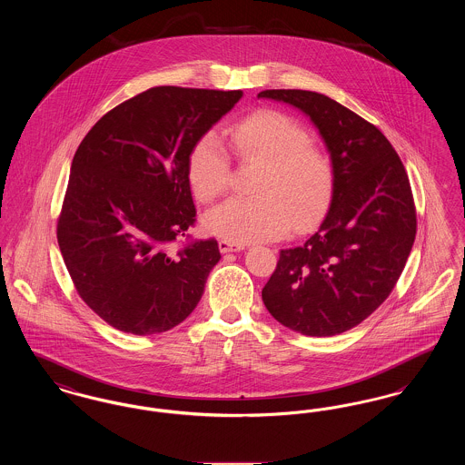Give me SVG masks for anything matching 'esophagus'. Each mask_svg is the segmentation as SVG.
Returning <instances> with one entry per match:
<instances>
[{"label": "esophagus", "instance_id": "esophagus-1", "mask_svg": "<svg viewBox=\"0 0 465 465\" xmlns=\"http://www.w3.org/2000/svg\"><path fill=\"white\" fill-rule=\"evenodd\" d=\"M218 245H220L222 252H237V251H242L245 247L243 243L230 242V241H220Z\"/></svg>", "mask_w": 465, "mask_h": 465}]
</instances>
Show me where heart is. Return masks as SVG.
<instances>
[{"instance_id": "1", "label": "heart", "mask_w": 465, "mask_h": 465, "mask_svg": "<svg viewBox=\"0 0 465 465\" xmlns=\"http://www.w3.org/2000/svg\"><path fill=\"white\" fill-rule=\"evenodd\" d=\"M232 144L243 162L262 163L254 197L226 200L211 209L203 226L230 242L270 241L291 226L303 230L328 209L334 188L330 155L310 143L307 131L286 113L260 110L232 127ZM230 156L214 134L202 135L188 156V181L200 202L228 190Z\"/></svg>"}]
</instances>
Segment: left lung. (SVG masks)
I'll use <instances>...</instances> for the list:
<instances>
[{"instance_id":"1","label":"left lung","mask_w":465,"mask_h":465,"mask_svg":"<svg viewBox=\"0 0 465 465\" xmlns=\"http://www.w3.org/2000/svg\"><path fill=\"white\" fill-rule=\"evenodd\" d=\"M258 97L303 111L334 169L330 211L313 235L282 249L262 291L266 310L307 336L349 331L391 294L417 233L410 179L389 139L354 111L310 90Z\"/></svg>"}]
</instances>
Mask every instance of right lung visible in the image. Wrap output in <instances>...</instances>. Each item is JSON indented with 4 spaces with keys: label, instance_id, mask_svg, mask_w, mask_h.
Listing matches in <instances>:
<instances>
[{
    "label": "right lung",
    "instance_id": "right-lung-1",
    "mask_svg": "<svg viewBox=\"0 0 465 465\" xmlns=\"http://www.w3.org/2000/svg\"><path fill=\"white\" fill-rule=\"evenodd\" d=\"M242 90L153 87L108 111L80 143L57 242L80 298L114 330L183 322L222 258L214 239L176 249L195 223L188 156Z\"/></svg>",
    "mask_w": 465,
    "mask_h": 465
}]
</instances>
